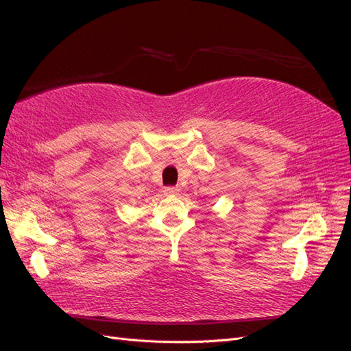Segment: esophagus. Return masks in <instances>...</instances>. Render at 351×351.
<instances>
[{"mask_svg": "<svg viewBox=\"0 0 351 351\" xmlns=\"http://www.w3.org/2000/svg\"><path fill=\"white\" fill-rule=\"evenodd\" d=\"M178 192H180V190L177 187H173V186H168V187L164 189V195H167V196H176V195H178Z\"/></svg>", "mask_w": 351, "mask_h": 351, "instance_id": "34e87169", "label": "esophagus"}]
</instances>
